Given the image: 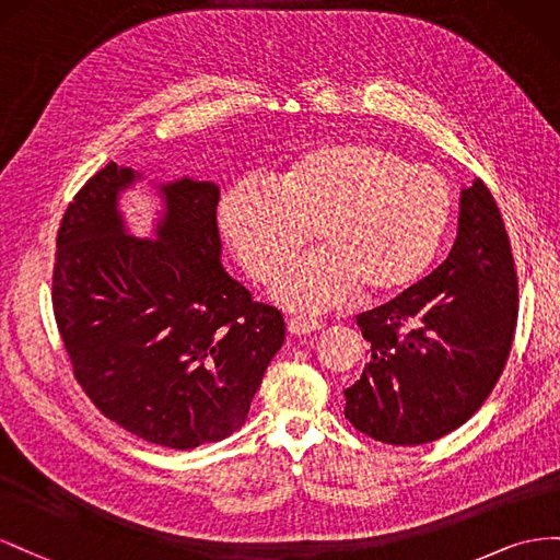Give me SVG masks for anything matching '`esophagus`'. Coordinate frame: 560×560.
<instances>
[{"instance_id":"obj_1","label":"esophagus","mask_w":560,"mask_h":560,"mask_svg":"<svg viewBox=\"0 0 560 560\" xmlns=\"http://www.w3.org/2000/svg\"><path fill=\"white\" fill-rule=\"evenodd\" d=\"M324 324L316 322V318H305V316H293L289 318V330L293 335H307V332H314V330H322Z\"/></svg>"}]
</instances>
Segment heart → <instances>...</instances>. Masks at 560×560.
Here are the masks:
<instances>
[{"label": "heart", "instance_id": "heart-1", "mask_svg": "<svg viewBox=\"0 0 560 560\" xmlns=\"http://www.w3.org/2000/svg\"><path fill=\"white\" fill-rule=\"evenodd\" d=\"M453 211L436 171L375 140L328 142L302 152L279 180L250 175L218 206L236 260L269 281L314 228L322 248L285 267L271 295L293 312H326L361 289L401 293L434 260Z\"/></svg>", "mask_w": 560, "mask_h": 560}]
</instances>
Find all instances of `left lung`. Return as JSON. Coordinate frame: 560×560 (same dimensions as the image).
Listing matches in <instances>:
<instances>
[{"mask_svg": "<svg viewBox=\"0 0 560 560\" xmlns=\"http://www.w3.org/2000/svg\"><path fill=\"white\" fill-rule=\"evenodd\" d=\"M518 322V279L483 180L462 189L457 238L427 279L357 316L371 363L345 389V418L389 445L431 443L483 406Z\"/></svg>", "mask_w": 560, "mask_h": 560, "instance_id": "left-lung-1", "label": "left lung"}]
</instances>
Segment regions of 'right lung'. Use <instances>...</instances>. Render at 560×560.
<instances>
[{"instance_id":"1","label":"right lung","mask_w":560,"mask_h":560,"mask_svg":"<svg viewBox=\"0 0 560 560\" xmlns=\"http://www.w3.org/2000/svg\"><path fill=\"white\" fill-rule=\"evenodd\" d=\"M136 178L109 162L74 195L56 238L54 314L91 404L142 441L189 451L246 422L285 324L220 265L215 183L162 185L150 242L117 209Z\"/></svg>"}]
</instances>
